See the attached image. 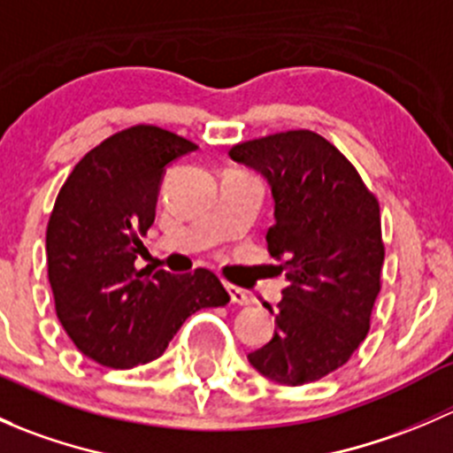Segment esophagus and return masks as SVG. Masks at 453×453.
<instances>
[{"mask_svg":"<svg viewBox=\"0 0 453 453\" xmlns=\"http://www.w3.org/2000/svg\"><path fill=\"white\" fill-rule=\"evenodd\" d=\"M226 289H227V294H230L232 303H236V304H250V303H252V298L248 296V291L241 289V287L226 282Z\"/></svg>","mask_w":453,"mask_h":453,"instance_id":"1","label":"esophagus"}]
</instances>
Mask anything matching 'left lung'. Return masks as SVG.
<instances>
[{"label":"left lung","mask_w":453,"mask_h":453,"mask_svg":"<svg viewBox=\"0 0 453 453\" xmlns=\"http://www.w3.org/2000/svg\"><path fill=\"white\" fill-rule=\"evenodd\" d=\"M230 157L272 184L276 223L265 239L287 278L273 337L248 359L282 386L318 381L370 331L386 256L379 201L357 168L309 129L239 142Z\"/></svg>","instance_id":"1"}]
</instances>
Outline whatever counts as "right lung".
Instances as JSON below:
<instances>
[{"mask_svg":"<svg viewBox=\"0 0 453 453\" xmlns=\"http://www.w3.org/2000/svg\"><path fill=\"white\" fill-rule=\"evenodd\" d=\"M195 149L162 127H129L94 146L58 190L45 232L54 307L76 349L100 366L153 362L188 315L230 303L210 269L146 276L135 267L164 168Z\"/></svg>","mask_w":453,"mask_h":453,"instance_id":"obj_1","label":"right lung"}]
</instances>
